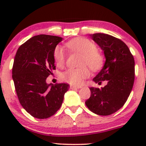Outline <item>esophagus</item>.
Listing matches in <instances>:
<instances>
[{
	"instance_id": "esophagus-1",
	"label": "esophagus",
	"mask_w": 146,
	"mask_h": 146,
	"mask_svg": "<svg viewBox=\"0 0 146 146\" xmlns=\"http://www.w3.org/2000/svg\"><path fill=\"white\" fill-rule=\"evenodd\" d=\"M82 87L81 86H76V85H70V89H80V88H81Z\"/></svg>"
}]
</instances>
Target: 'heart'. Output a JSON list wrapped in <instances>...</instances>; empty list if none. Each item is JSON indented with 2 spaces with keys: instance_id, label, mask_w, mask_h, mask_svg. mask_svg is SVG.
Masks as SVG:
<instances>
[{
  "instance_id": "1",
  "label": "heart",
  "mask_w": 146,
  "mask_h": 146,
  "mask_svg": "<svg viewBox=\"0 0 146 146\" xmlns=\"http://www.w3.org/2000/svg\"><path fill=\"white\" fill-rule=\"evenodd\" d=\"M66 46L73 51L81 54L79 65L81 66L76 68H68L61 74L63 81L73 85H80L84 79L90 75L89 67L91 70H97L101 68L103 64V57L97 51L96 46L89 39L78 37L66 43ZM66 54L64 49L57 46L54 51V59L56 65L62 67L66 62Z\"/></svg>"
}]
</instances>
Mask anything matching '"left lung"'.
<instances>
[{
	"label": "left lung",
	"mask_w": 146,
	"mask_h": 146,
	"mask_svg": "<svg viewBox=\"0 0 146 146\" xmlns=\"http://www.w3.org/2000/svg\"><path fill=\"white\" fill-rule=\"evenodd\" d=\"M90 36L104 51L106 61L102 69L93 78L99 85L107 80L104 88H90V98L85 104L95 114L107 116L121 108L133 88L135 62L129 47L121 39L107 34Z\"/></svg>",
	"instance_id": "left-lung-1"
}]
</instances>
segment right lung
Returning <instances> with one entry per match:
<instances>
[{
  "instance_id": "1",
  "label": "right lung",
  "mask_w": 146,
  "mask_h": 146,
  "mask_svg": "<svg viewBox=\"0 0 146 146\" xmlns=\"http://www.w3.org/2000/svg\"><path fill=\"white\" fill-rule=\"evenodd\" d=\"M62 38L39 35L17 49L13 66V80L16 93L23 108L32 117L47 119L60 109L66 83L47 84V77L55 70L54 51Z\"/></svg>"
}]
</instances>
